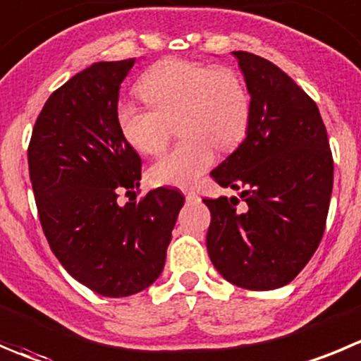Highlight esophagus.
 Wrapping results in <instances>:
<instances>
[{
	"label": "esophagus",
	"instance_id": "esophagus-1",
	"mask_svg": "<svg viewBox=\"0 0 361 361\" xmlns=\"http://www.w3.org/2000/svg\"><path fill=\"white\" fill-rule=\"evenodd\" d=\"M183 193H184V197H186V200L190 202V204H195V202L200 200V197H198L197 191H195V190H183Z\"/></svg>",
	"mask_w": 361,
	"mask_h": 361
}]
</instances>
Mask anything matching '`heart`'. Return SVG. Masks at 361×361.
Returning <instances> with one entry per match:
<instances>
[{
  "label": "heart",
  "instance_id": "obj_1",
  "mask_svg": "<svg viewBox=\"0 0 361 361\" xmlns=\"http://www.w3.org/2000/svg\"><path fill=\"white\" fill-rule=\"evenodd\" d=\"M138 94L149 106L123 101L116 126L129 145L157 156L168 143V120L184 136L175 149L150 166L159 186H191L214 161V147L234 149L250 118V97L235 71L197 60L166 58L143 74Z\"/></svg>",
  "mask_w": 361,
  "mask_h": 361
}]
</instances>
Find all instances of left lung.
<instances>
[{
	"instance_id": "left-lung-1",
	"label": "left lung",
	"mask_w": 361,
	"mask_h": 361,
	"mask_svg": "<svg viewBox=\"0 0 361 361\" xmlns=\"http://www.w3.org/2000/svg\"><path fill=\"white\" fill-rule=\"evenodd\" d=\"M252 97L246 138L211 177L241 191L204 204L207 252L226 281L271 290L298 276L324 234L333 157L317 104L266 58L234 51Z\"/></svg>"
}]
</instances>
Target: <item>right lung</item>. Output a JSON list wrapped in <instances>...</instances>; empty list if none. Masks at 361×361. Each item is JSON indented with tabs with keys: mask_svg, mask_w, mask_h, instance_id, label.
I'll list each match as a JSON object with an SVG mask.
<instances>
[{
	"mask_svg": "<svg viewBox=\"0 0 361 361\" xmlns=\"http://www.w3.org/2000/svg\"><path fill=\"white\" fill-rule=\"evenodd\" d=\"M135 58L97 61L51 94L28 147L40 225L71 276L106 298L140 293L159 278L184 197L135 195L142 159L116 126L118 90ZM136 200V195H135Z\"/></svg>",
	"mask_w": 361,
	"mask_h": 361,
	"instance_id": "obj_1",
	"label": "right lung"
}]
</instances>
